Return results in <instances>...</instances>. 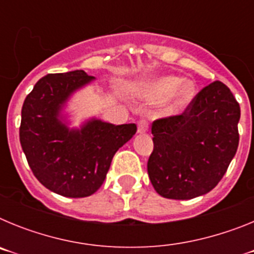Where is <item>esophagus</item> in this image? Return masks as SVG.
Returning <instances> with one entry per match:
<instances>
[{"instance_id": "1", "label": "esophagus", "mask_w": 254, "mask_h": 254, "mask_svg": "<svg viewBox=\"0 0 254 254\" xmlns=\"http://www.w3.org/2000/svg\"><path fill=\"white\" fill-rule=\"evenodd\" d=\"M137 131H138V133H145V132L149 131V122H147L146 120L138 121Z\"/></svg>"}]
</instances>
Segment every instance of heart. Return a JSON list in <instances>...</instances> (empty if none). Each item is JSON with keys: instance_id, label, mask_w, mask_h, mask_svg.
<instances>
[{"instance_id": "obj_1", "label": "heart", "mask_w": 254, "mask_h": 254, "mask_svg": "<svg viewBox=\"0 0 254 254\" xmlns=\"http://www.w3.org/2000/svg\"><path fill=\"white\" fill-rule=\"evenodd\" d=\"M140 94L149 102L165 99L161 108L164 116H177L192 102L196 94V85L190 80H183L181 76L167 75L142 85Z\"/></svg>"}]
</instances>
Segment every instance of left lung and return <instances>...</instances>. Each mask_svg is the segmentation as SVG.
<instances>
[{"mask_svg": "<svg viewBox=\"0 0 254 254\" xmlns=\"http://www.w3.org/2000/svg\"><path fill=\"white\" fill-rule=\"evenodd\" d=\"M239 118L230 89L214 81L182 114L154 121L147 173L155 190L165 198L190 199L214 190L237 152Z\"/></svg>", "mask_w": 254, "mask_h": 254, "instance_id": "left-lung-1", "label": "left lung"}]
</instances>
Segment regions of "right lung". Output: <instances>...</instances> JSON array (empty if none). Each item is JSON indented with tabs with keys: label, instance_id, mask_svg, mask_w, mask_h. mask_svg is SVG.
Wrapping results in <instances>:
<instances>
[{
	"label": "right lung",
	"instance_id": "1",
	"mask_svg": "<svg viewBox=\"0 0 254 254\" xmlns=\"http://www.w3.org/2000/svg\"><path fill=\"white\" fill-rule=\"evenodd\" d=\"M94 80L82 69L49 73L24 100L20 143L35 178L64 197H87L103 185L117 150L136 133L134 123L87 121L69 129L60 112L69 95Z\"/></svg>",
	"mask_w": 254,
	"mask_h": 254
}]
</instances>
